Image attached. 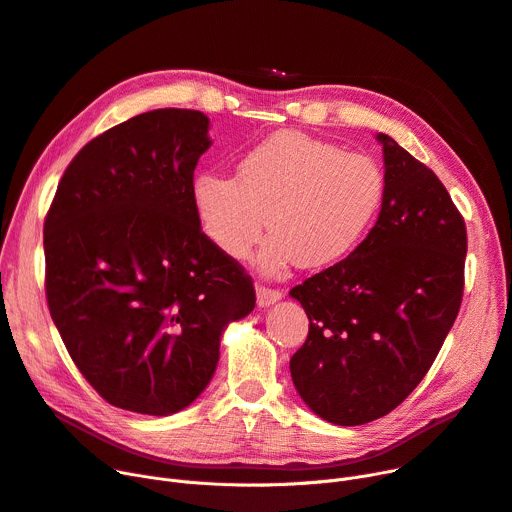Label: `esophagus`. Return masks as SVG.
Instances as JSON below:
<instances>
[{
    "instance_id": "obj_1",
    "label": "esophagus",
    "mask_w": 512,
    "mask_h": 512,
    "mask_svg": "<svg viewBox=\"0 0 512 512\" xmlns=\"http://www.w3.org/2000/svg\"><path fill=\"white\" fill-rule=\"evenodd\" d=\"M280 299H282V290L280 288L257 284V303H259V307H270V305H274Z\"/></svg>"
}]
</instances>
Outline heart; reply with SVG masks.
<instances>
[{"label":"heart","mask_w":512,"mask_h":512,"mask_svg":"<svg viewBox=\"0 0 512 512\" xmlns=\"http://www.w3.org/2000/svg\"><path fill=\"white\" fill-rule=\"evenodd\" d=\"M384 191L373 157L284 130L242 155L236 178L199 174L193 205L207 236L232 259L247 257L267 224L274 234L259 263L276 274L292 263L317 270L351 253L378 215Z\"/></svg>","instance_id":"heart-1"}]
</instances>
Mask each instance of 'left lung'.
Segmentation results:
<instances>
[{
  "label": "left lung",
  "instance_id": "1",
  "mask_svg": "<svg viewBox=\"0 0 512 512\" xmlns=\"http://www.w3.org/2000/svg\"><path fill=\"white\" fill-rule=\"evenodd\" d=\"M380 218L361 245L290 294L309 317L290 375L336 425L394 411L425 378L459 315L467 228L446 186L388 134Z\"/></svg>",
  "mask_w": 512,
  "mask_h": 512
}]
</instances>
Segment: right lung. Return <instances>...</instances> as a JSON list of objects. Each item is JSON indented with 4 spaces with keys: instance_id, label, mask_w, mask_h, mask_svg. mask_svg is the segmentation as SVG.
Returning <instances> with one entry per match:
<instances>
[{
    "instance_id": "add662e5",
    "label": "right lung",
    "mask_w": 512,
    "mask_h": 512,
    "mask_svg": "<svg viewBox=\"0 0 512 512\" xmlns=\"http://www.w3.org/2000/svg\"><path fill=\"white\" fill-rule=\"evenodd\" d=\"M209 120L153 110L89 141L43 224L45 297L66 351L110 405L172 415L205 390L255 286L193 205Z\"/></svg>"
}]
</instances>
